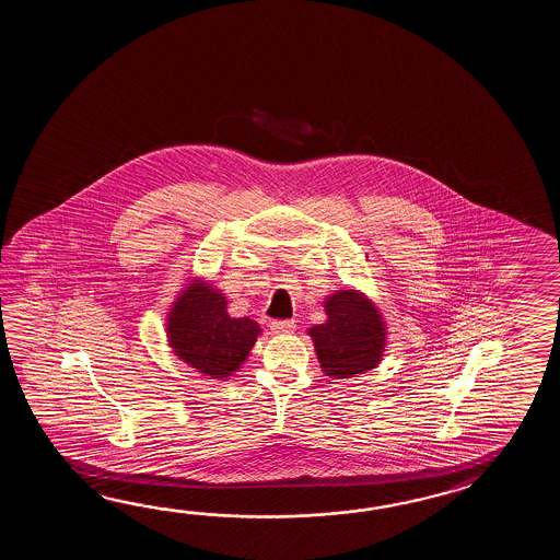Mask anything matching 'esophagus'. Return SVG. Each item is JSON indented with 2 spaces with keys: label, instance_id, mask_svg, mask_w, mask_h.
<instances>
[{
  "label": "esophagus",
  "instance_id": "34e87169",
  "mask_svg": "<svg viewBox=\"0 0 560 560\" xmlns=\"http://www.w3.org/2000/svg\"><path fill=\"white\" fill-rule=\"evenodd\" d=\"M270 328H272V332L276 334H290L294 332L296 324H294V320H275L270 324Z\"/></svg>",
  "mask_w": 560,
  "mask_h": 560
}]
</instances>
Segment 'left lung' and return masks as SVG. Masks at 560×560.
<instances>
[{
	"instance_id": "8db88e82",
	"label": "left lung",
	"mask_w": 560,
	"mask_h": 560,
	"mask_svg": "<svg viewBox=\"0 0 560 560\" xmlns=\"http://www.w3.org/2000/svg\"><path fill=\"white\" fill-rule=\"evenodd\" d=\"M328 320L308 334L326 376L350 378L376 369L386 330L381 312L357 290H338L324 302Z\"/></svg>"
}]
</instances>
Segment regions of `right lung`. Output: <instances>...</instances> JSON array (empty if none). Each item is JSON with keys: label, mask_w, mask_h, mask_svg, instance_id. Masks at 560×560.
Returning a JSON list of instances; mask_svg holds the SVG:
<instances>
[{"label": "right lung", "mask_w": 560, "mask_h": 560, "mask_svg": "<svg viewBox=\"0 0 560 560\" xmlns=\"http://www.w3.org/2000/svg\"><path fill=\"white\" fill-rule=\"evenodd\" d=\"M226 298L194 280L167 316V338L176 357L212 378H228L246 360L262 328L252 318H232Z\"/></svg>", "instance_id": "obj_1"}]
</instances>
